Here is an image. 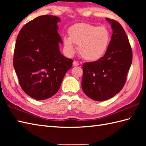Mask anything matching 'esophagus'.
I'll list each match as a JSON object with an SVG mask.
<instances>
[{
    "mask_svg": "<svg viewBox=\"0 0 146 146\" xmlns=\"http://www.w3.org/2000/svg\"><path fill=\"white\" fill-rule=\"evenodd\" d=\"M73 66H78V65H79V63H78V61H73Z\"/></svg>",
    "mask_w": 146,
    "mask_h": 146,
    "instance_id": "esophagus-1",
    "label": "esophagus"
}]
</instances>
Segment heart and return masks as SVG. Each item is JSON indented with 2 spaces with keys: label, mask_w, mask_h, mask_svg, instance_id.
Masks as SVG:
<instances>
[{
  "label": "heart",
  "mask_w": 146,
  "mask_h": 146,
  "mask_svg": "<svg viewBox=\"0 0 146 146\" xmlns=\"http://www.w3.org/2000/svg\"><path fill=\"white\" fill-rule=\"evenodd\" d=\"M110 42L109 31L104 26L87 23L74 25L69 30V38L63 39L64 47L68 54L75 52L74 44L79 46V53L85 60L96 61L104 56Z\"/></svg>",
  "instance_id": "b5f03b06"
}]
</instances>
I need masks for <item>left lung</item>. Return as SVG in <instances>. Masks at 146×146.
Wrapping results in <instances>:
<instances>
[{"label":"left lung","instance_id":"1","mask_svg":"<svg viewBox=\"0 0 146 146\" xmlns=\"http://www.w3.org/2000/svg\"><path fill=\"white\" fill-rule=\"evenodd\" d=\"M112 35L107 52L100 60L83 64L82 87L89 98L104 101L122 89L132 61V51L125 30L117 21L106 18Z\"/></svg>","mask_w":146,"mask_h":146}]
</instances>
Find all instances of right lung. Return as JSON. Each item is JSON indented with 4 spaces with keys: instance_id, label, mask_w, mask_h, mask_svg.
<instances>
[{
    "instance_id": "add662e5",
    "label": "right lung",
    "mask_w": 146,
    "mask_h": 146,
    "mask_svg": "<svg viewBox=\"0 0 146 146\" xmlns=\"http://www.w3.org/2000/svg\"><path fill=\"white\" fill-rule=\"evenodd\" d=\"M61 19L41 15L26 24L15 42L13 65L19 83L27 95L42 100L58 92L73 61L61 53L58 33Z\"/></svg>"
}]
</instances>
